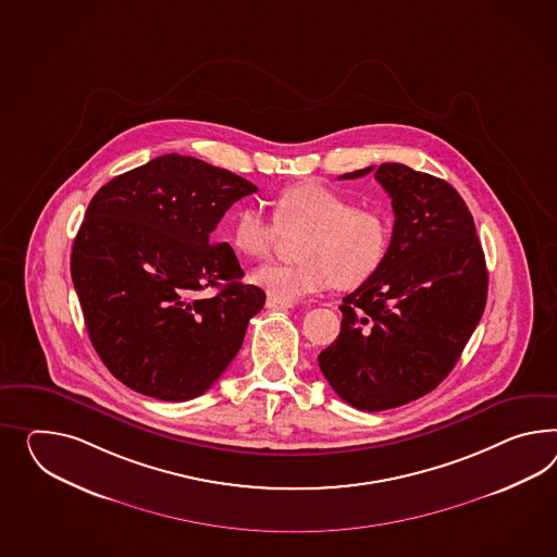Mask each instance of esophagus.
Segmentation results:
<instances>
[{"label":"esophagus","instance_id":"esophagus-1","mask_svg":"<svg viewBox=\"0 0 557 557\" xmlns=\"http://www.w3.org/2000/svg\"><path fill=\"white\" fill-rule=\"evenodd\" d=\"M267 307L272 309V311H286V309H290L293 305H290V302H283V300L272 299V297H269V299H267Z\"/></svg>","mask_w":557,"mask_h":557}]
</instances>
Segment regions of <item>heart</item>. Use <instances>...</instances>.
<instances>
[{
  "mask_svg": "<svg viewBox=\"0 0 557 557\" xmlns=\"http://www.w3.org/2000/svg\"><path fill=\"white\" fill-rule=\"evenodd\" d=\"M285 236H300L297 264L262 267L252 283L272 299L295 302L335 283L363 285L384 260L387 224L373 208L354 206L342 191L321 184L286 187L274 200V220L257 206H244L230 226V244L238 255L267 260Z\"/></svg>",
  "mask_w": 557,
  "mask_h": 557,
  "instance_id": "1",
  "label": "heart"
}]
</instances>
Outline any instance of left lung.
Segmentation results:
<instances>
[{
	"mask_svg": "<svg viewBox=\"0 0 557 557\" xmlns=\"http://www.w3.org/2000/svg\"><path fill=\"white\" fill-rule=\"evenodd\" d=\"M375 173L394 208L377 271L343 299L339 337L319 354L337 396L382 412L432 392L453 371L486 302L485 252L457 189L430 173L382 163Z\"/></svg>",
	"mask_w": 557,
	"mask_h": 557,
	"instance_id": "obj_1",
	"label": "left lung"
}]
</instances>
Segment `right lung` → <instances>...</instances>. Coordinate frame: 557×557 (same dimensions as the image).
I'll return each mask as SVG.
<instances>
[{"mask_svg": "<svg viewBox=\"0 0 557 557\" xmlns=\"http://www.w3.org/2000/svg\"><path fill=\"white\" fill-rule=\"evenodd\" d=\"M255 191L236 173L170 153L95 194L72 244V283L90 343L119 382L186 401L240 351L267 295L240 283V262L214 230Z\"/></svg>", "mask_w": 557, "mask_h": 557, "instance_id": "1", "label": "right lung"}]
</instances>
